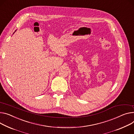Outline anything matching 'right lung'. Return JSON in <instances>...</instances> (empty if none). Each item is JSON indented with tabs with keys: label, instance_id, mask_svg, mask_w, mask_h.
I'll return each mask as SVG.
<instances>
[{
	"label": "right lung",
	"instance_id": "right-lung-1",
	"mask_svg": "<svg viewBox=\"0 0 134 134\" xmlns=\"http://www.w3.org/2000/svg\"><path fill=\"white\" fill-rule=\"evenodd\" d=\"M15 31H16V30H15Z\"/></svg>",
	"mask_w": 134,
	"mask_h": 134
}]
</instances>
